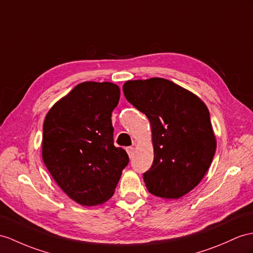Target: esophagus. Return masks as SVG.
Instances as JSON below:
<instances>
[{
  "instance_id": "obj_1",
  "label": "esophagus",
  "mask_w": 253,
  "mask_h": 253,
  "mask_svg": "<svg viewBox=\"0 0 253 253\" xmlns=\"http://www.w3.org/2000/svg\"><path fill=\"white\" fill-rule=\"evenodd\" d=\"M126 152L128 157H130V159H132L134 157V148L133 147H127L126 148Z\"/></svg>"
}]
</instances>
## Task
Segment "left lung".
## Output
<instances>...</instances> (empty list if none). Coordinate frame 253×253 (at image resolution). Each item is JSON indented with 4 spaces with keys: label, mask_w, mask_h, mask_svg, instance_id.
Segmentation results:
<instances>
[{
    "label": "left lung",
    "mask_w": 253,
    "mask_h": 253,
    "mask_svg": "<svg viewBox=\"0 0 253 253\" xmlns=\"http://www.w3.org/2000/svg\"><path fill=\"white\" fill-rule=\"evenodd\" d=\"M123 93L151 125L155 159L144 173L148 191L162 199L186 195L205 176L217 147L204 102L164 78L128 80Z\"/></svg>",
    "instance_id": "left-lung-1"
}]
</instances>
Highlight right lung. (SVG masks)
<instances>
[{"label":"right lung","instance_id":"right-lung-1","mask_svg":"<svg viewBox=\"0 0 253 253\" xmlns=\"http://www.w3.org/2000/svg\"><path fill=\"white\" fill-rule=\"evenodd\" d=\"M120 89L112 83L77 84L49 110L42 126V160L58 186L83 206L112 198L127 165L114 146L112 113Z\"/></svg>","mask_w":253,"mask_h":253}]
</instances>
